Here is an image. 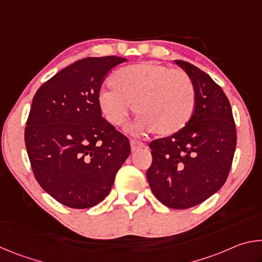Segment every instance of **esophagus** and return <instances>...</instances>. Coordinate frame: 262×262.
<instances>
[{
  "label": "esophagus",
  "mask_w": 262,
  "mask_h": 262,
  "mask_svg": "<svg viewBox=\"0 0 262 262\" xmlns=\"http://www.w3.org/2000/svg\"><path fill=\"white\" fill-rule=\"evenodd\" d=\"M145 144L142 143V142H139L136 140H130V148H132V151H137V150H140L142 148H144Z\"/></svg>",
  "instance_id": "1"
}]
</instances>
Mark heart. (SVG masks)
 I'll return each instance as SVG.
<instances>
[{
	"instance_id": "heart-1",
	"label": "heart",
	"mask_w": 262,
	"mask_h": 262,
	"mask_svg": "<svg viewBox=\"0 0 262 262\" xmlns=\"http://www.w3.org/2000/svg\"><path fill=\"white\" fill-rule=\"evenodd\" d=\"M108 83L112 90L101 91L98 104L106 120L114 126L126 121L132 104L140 115L137 128L161 136L184 129L194 114L195 90L183 70L143 62L119 69Z\"/></svg>"
}]
</instances>
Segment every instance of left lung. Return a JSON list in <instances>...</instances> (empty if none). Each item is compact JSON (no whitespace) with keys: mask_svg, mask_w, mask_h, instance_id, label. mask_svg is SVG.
<instances>
[{"mask_svg":"<svg viewBox=\"0 0 262 262\" xmlns=\"http://www.w3.org/2000/svg\"><path fill=\"white\" fill-rule=\"evenodd\" d=\"M193 83L196 103L190 121L176 134L150 142L147 179L163 205L187 209L215 194L227 180L237 144L231 105L209 75L174 61Z\"/></svg>","mask_w":262,"mask_h":262,"instance_id":"left-lung-1","label":"left lung"}]
</instances>
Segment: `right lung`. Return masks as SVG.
Segmentation results:
<instances>
[{
	"label": "right lung",
	"mask_w": 262,
	"mask_h": 262,
	"mask_svg": "<svg viewBox=\"0 0 262 262\" xmlns=\"http://www.w3.org/2000/svg\"><path fill=\"white\" fill-rule=\"evenodd\" d=\"M127 59L85 57L48 79L35 92L25 145L35 179L62 205H98L129 156V140L101 117L104 78Z\"/></svg>",
	"instance_id": "right-lung-1"
}]
</instances>
